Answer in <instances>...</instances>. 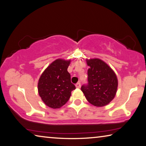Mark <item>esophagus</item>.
<instances>
[{
  "label": "esophagus",
  "mask_w": 146,
  "mask_h": 146,
  "mask_svg": "<svg viewBox=\"0 0 146 146\" xmlns=\"http://www.w3.org/2000/svg\"><path fill=\"white\" fill-rule=\"evenodd\" d=\"M76 87L78 88H80L81 87V83H78L76 84Z\"/></svg>",
  "instance_id": "esophagus-1"
}]
</instances>
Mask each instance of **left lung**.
Returning a JSON list of instances; mask_svg holds the SVG:
<instances>
[{"instance_id": "obj_1", "label": "left lung", "mask_w": 146, "mask_h": 146, "mask_svg": "<svg viewBox=\"0 0 146 146\" xmlns=\"http://www.w3.org/2000/svg\"><path fill=\"white\" fill-rule=\"evenodd\" d=\"M88 85L81 86L89 103L96 107L108 104L114 99L118 87L117 76L108 64L99 58L86 59Z\"/></svg>"}]
</instances>
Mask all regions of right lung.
<instances>
[{
    "instance_id": "add662e5",
    "label": "right lung",
    "mask_w": 146,
    "mask_h": 146,
    "mask_svg": "<svg viewBox=\"0 0 146 146\" xmlns=\"http://www.w3.org/2000/svg\"><path fill=\"white\" fill-rule=\"evenodd\" d=\"M70 60L57 59L51 63L41 75L38 83L39 96L51 108H60L70 98L76 86L71 83L67 71Z\"/></svg>"
}]
</instances>
